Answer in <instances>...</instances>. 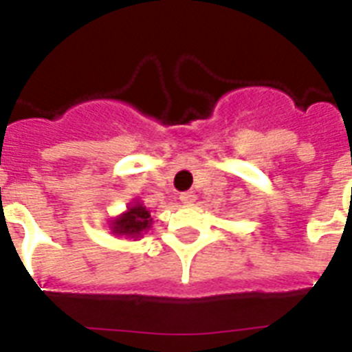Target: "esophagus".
I'll return each instance as SVG.
<instances>
[{
    "mask_svg": "<svg viewBox=\"0 0 352 352\" xmlns=\"http://www.w3.org/2000/svg\"><path fill=\"white\" fill-rule=\"evenodd\" d=\"M179 199H182V204H184V205H192L194 201H196V194H194V192H184L182 196H179Z\"/></svg>",
    "mask_w": 352,
    "mask_h": 352,
    "instance_id": "1",
    "label": "esophagus"
}]
</instances>
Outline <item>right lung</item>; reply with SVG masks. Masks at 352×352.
Returning <instances> with one entry per match:
<instances>
[{"instance_id":"1","label":"right lung","mask_w":352,"mask_h":352,"mask_svg":"<svg viewBox=\"0 0 352 352\" xmlns=\"http://www.w3.org/2000/svg\"><path fill=\"white\" fill-rule=\"evenodd\" d=\"M153 225V218L143 204L134 201L123 214L114 218L111 223L112 232L116 236H127V238H140L143 232H147Z\"/></svg>"}]
</instances>
